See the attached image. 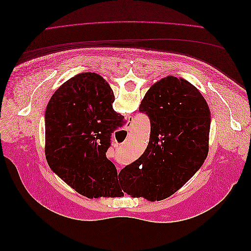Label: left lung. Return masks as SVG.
<instances>
[{
    "label": "left lung",
    "instance_id": "8db88e82",
    "mask_svg": "<svg viewBox=\"0 0 251 251\" xmlns=\"http://www.w3.org/2000/svg\"><path fill=\"white\" fill-rule=\"evenodd\" d=\"M139 111L150 118V140L137 160L120 171L119 194L159 201L183 186L206 159L210 112L198 89L175 76L151 86Z\"/></svg>",
    "mask_w": 251,
    "mask_h": 251
}]
</instances>
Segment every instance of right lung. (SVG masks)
Returning <instances> with one entry per match:
<instances>
[{"label":"right lung","mask_w":251,"mask_h":251,"mask_svg":"<svg viewBox=\"0 0 251 251\" xmlns=\"http://www.w3.org/2000/svg\"><path fill=\"white\" fill-rule=\"evenodd\" d=\"M114 100L101 76L80 73L55 91L45 113L47 162L87 198L113 196L117 182V170L105 155L112 133L125 124L113 109Z\"/></svg>","instance_id":"add662e5"}]
</instances>
